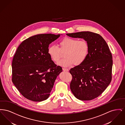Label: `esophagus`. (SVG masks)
<instances>
[{"instance_id":"esophagus-1","label":"esophagus","mask_w":125,"mask_h":125,"mask_svg":"<svg viewBox=\"0 0 125 125\" xmlns=\"http://www.w3.org/2000/svg\"><path fill=\"white\" fill-rule=\"evenodd\" d=\"M63 71H69V69H68L65 68H63Z\"/></svg>"}]
</instances>
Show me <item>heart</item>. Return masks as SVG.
Instances as JSON below:
<instances>
[{
    "label": "heart",
    "mask_w": 125,
    "mask_h": 125,
    "mask_svg": "<svg viewBox=\"0 0 125 125\" xmlns=\"http://www.w3.org/2000/svg\"><path fill=\"white\" fill-rule=\"evenodd\" d=\"M60 48L56 45L50 46L48 53L52 60L58 62L62 56V52H65L63 60L59 65L67 67L74 64L81 65L86 59L89 52V45L85 40H78L77 39L66 37L60 41Z\"/></svg>",
    "instance_id": "1"
}]
</instances>
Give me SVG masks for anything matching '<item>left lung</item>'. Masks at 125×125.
Masks as SVG:
<instances>
[{
  "label": "left lung",
  "mask_w": 125,
  "mask_h": 125,
  "mask_svg": "<svg viewBox=\"0 0 125 125\" xmlns=\"http://www.w3.org/2000/svg\"><path fill=\"white\" fill-rule=\"evenodd\" d=\"M83 38L89 45L88 55L81 65L72 68L70 89L77 99L88 101L100 95L112 81L113 57L108 44L100 35L89 31L66 34Z\"/></svg>",
  "instance_id": "left-lung-1"
}]
</instances>
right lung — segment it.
<instances>
[{"mask_svg": "<svg viewBox=\"0 0 125 125\" xmlns=\"http://www.w3.org/2000/svg\"><path fill=\"white\" fill-rule=\"evenodd\" d=\"M60 35L45 34L32 36L17 48L12 61V82L27 99L41 102L49 97L62 68L52 60L48 49Z\"/></svg>", "mask_w": 125, "mask_h": 125, "instance_id": "obj_1", "label": "right lung"}]
</instances>
